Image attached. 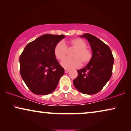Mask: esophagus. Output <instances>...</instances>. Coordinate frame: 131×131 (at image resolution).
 I'll list each match as a JSON object with an SVG mask.
<instances>
[{
  "label": "esophagus",
  "instance_id": "esophagus-1",
  "mask_svg": "<svg viewBox=\"0 0 131 131\" xmlns=\"http://www.w3.org/2000/svg\"><path fill=\"white\" fill-rule=\"evenodd\" d=\"M64 71H65L66 73H67L69 71V69H65V70H64Z\"/></svg>",
  "mask_w": 131,
  "mask_h": 131
}]
</instances>
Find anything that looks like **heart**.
<instances>
[{"label": "heart", "mask_w": 131, "mask_h": 131, "mask_svg": "<svg viewBox=\"0 0 131 131\" xmlns=\"http://www.w3.org/2000/svg\"><path fill=\"white\" fill-rule=\"evenodd\" d=\"M74 51L71 53V58H66L61 62L66 69H76L80 66H85L92 60L93 53L91 49L87 48V44L83 39L75 38L71 39L67 44L60 42L55 45L53 53L57 60L61 61L65 58L67 53V49Z\"/></svg>", "instance_id": "heart-1"}]
</instances>
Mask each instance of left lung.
Instances as JSON below:
<instances>
[{
  "label": "left lung",
  "mask_w": 131,
  "mask_h": 131,
  "mask_svg": "<svg viewBox=\"0 0 131 131\" xmlns=\"http://www.w3.org/2000/svg\"><path fill=\"white\" fill-rule=\"evenodd\" d=\"M80 37L88 40L93 56L85 67L78 70V76L73 80V85L82 94H95L112 76L114 57L109 46L96 37L86 33Z\"/></svg>",
  "instance_id": "left-lung-1"
}]
</instances>
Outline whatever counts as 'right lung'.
<instances>
[{
	"label": "right lung",
	"instance_id": "right-lung-1",
	"mask_svg": "<svg viewBox=\"0 0 131 131\" xmlns=\"http://www.w3.org/2000/svg\"><path fill=\"white\" fill-rule=\"evenodd\" d=\"M64 35H44L27 45L19 57L21 78L33 94L47 95L56 89L64 69L53 49Z\"/></svg>",
	"mask_w": 131,
	"mask_h": 131
}]
</instances>
